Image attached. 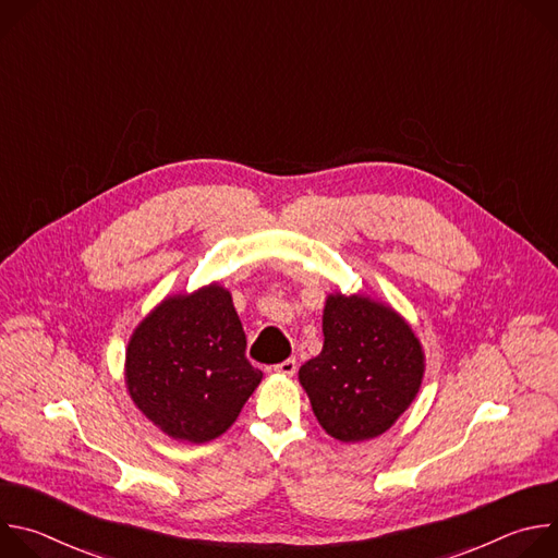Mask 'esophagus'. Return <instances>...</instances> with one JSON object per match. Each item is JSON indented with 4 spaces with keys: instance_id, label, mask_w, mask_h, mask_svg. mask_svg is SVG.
<instances>
[{
    "instance_id": "esophagus-1",
    "label": "esophagus",
    "mask_w": 558,
    "mask_h": 558,
    "mask_svg": "<svg viewBox=\"0 0 558 558\" xmlns=\"http://www.w3.org/2000/svg\"><path fill=\"white\" fill-rule=\"evenodd\" d=\"M295 368H298V362H295L293 357H289V360L276 364V366H274V373H276V375H287V377H291V375L295 373Z\"/></svg>"
}]
</instances>
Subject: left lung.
Masks as SVG:
<instances>
[{"label": "left lung", "instance_id": "obj_1", "mask_svg": "<svg viewBox=\"0 0 558 558\" xmlns=\"http://www.w3.org/2000/svg\"><path fill=\"white\" fill-rule=\"evenodd\" d=\"M323 333L320 355L298 371L315 420L344 444L379 437L420 392V338L390 304L340 291L327 295Z\"/></svg>", "mask_w": 558, "mask_h": 558}]
</instances>
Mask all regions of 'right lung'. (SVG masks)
Wrapping results in <instances>:
<instances>
[{
    "mask_svg": "<svg viewBox=\"0 0 558 558\" xmlns=\"http://www.w3.org/2000/svg\"><path fill=\"white\" fill-rule=\"evenodd\" d=\"M245 349L241 317L222 284L168 295L130 336L128 392L168 437L211 441L241 415L263 379Z\"/></svg>",
    "mask_w": 558,
    "mask_h": 558,
    "instance_id": "right-lung-1",
    "label": "right lung"
}]
</instances>
